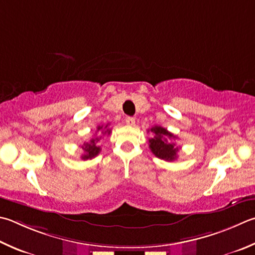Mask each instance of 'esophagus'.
I'll list each match as a JSON object with an SVG mask.
<instances>
[{
  "instance_id": "34e87169",
  "label": "esophagus",
  "mask_w": 255,
  "mask_h": 255,
  "mask_svg": "<svg viewBox=\"0 0 255 255\" xmlns=\"http://www.w3.org/2000/svg\"><path fill=\"white\" fill-rule=\"evenodd\" d=\"M126 124L128 126H133L135 125V118L133 117H127L126 118Z\"/></svg>"
}]
</instances>
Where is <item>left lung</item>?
I'll use <instances>...</instances> for the list:
<instances>
[{"mask_svg": "<svg viewBox=\"0 0 255 255\" xmlns=\"http://www.w3.org/2000/svg\"><path fill=\"white\" fill-rule=\"evenodd\" d=\"M149 130L154 133V137L148 140L152 154L160 159L168 161H173L177 158L178 147H176L175 143L170 141L176 139V136L160 126L152 127Z\"/></svg>", "mask_w": 255, "mask_h": 255, "instance_id": "obj_1", "label": "left lung"}]
</instances>
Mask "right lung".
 Instances as JSON below:
<instances>
[{
	"mask_svg": "<svg viewBox=\"0 0 255 255\" xmlns=\"http://www.w3.org/2000/svg\"><path fill=\"white\" fill-rule=\"evenodd\" d=\"M108 125H106V126H98L97 127V131H100L103 135H106V133H108L110 135V132H112V129H108ZM101 139V137H95V138H91L90 141L85 142L82 145V149L85 151V154L81 156V159L86 160V159H91L96 157L97 155L99 154L101 148L98 146V142Z\"/></svg>",
	"mask_w": 255,
	"mask_h": 255,
	"instance_id": "right-lung-1",
	"label": "right lung"
}]
</instances>
